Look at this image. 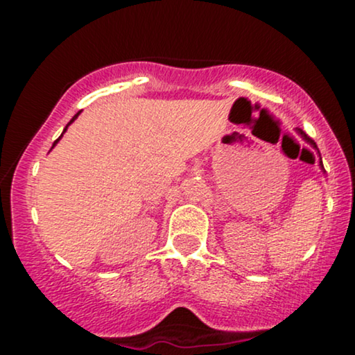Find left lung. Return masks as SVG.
<instances>
[{
  "mask_svg": "<svg viewBox=\"0 0 355 355\" xmlns=\"http://www.w3.org/2000/svg\"><path fill=\"white\" fill-rule=\"evenodd\" d=\"M297 132H299V133H300V135H302V138H304V140H305V141H309V144H311V145L313 146V148H317L315 141H313V140H312V138H311V137H309V135H307V133H305V132H304V130H300V128H299V130H297ZM317 150H319V148H317ZM320 165H322V160H320ZM322 168H324V165H322Z\"/></svg>",
  "mask_w": 355,
  "mask_h": 355,
  "instance_id": "1",
  "label": "left lung"
}]
</instances>
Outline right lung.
<instances>
[{
	"instance_id": "obj_1",
	"label": "right lung",
	"mask_w": 355,
	"mask_h": 355,
	"mask_svg": "<svg viewBox=\"0 0 355 355\" xmlns=\"http://www.w3.org/2000/svg\"><path fill=\"white\" fill-rule=\"evenodd\" d=\"M78 115H80V112H78V113H76V115L71 118V120H70V123H73V121H75V120H76V116H78ZM70 123H68V125H70ZM68 125H67V128H68ZM67 128H64V130H63V133H64V132H67ZM61 137H63V135H61ZM61 137H60V138H61ZM60 138H58V140H60ZM58 140H55V144H53V146H55L56 144H58Z\"/></svg>"
}]
</instances>
